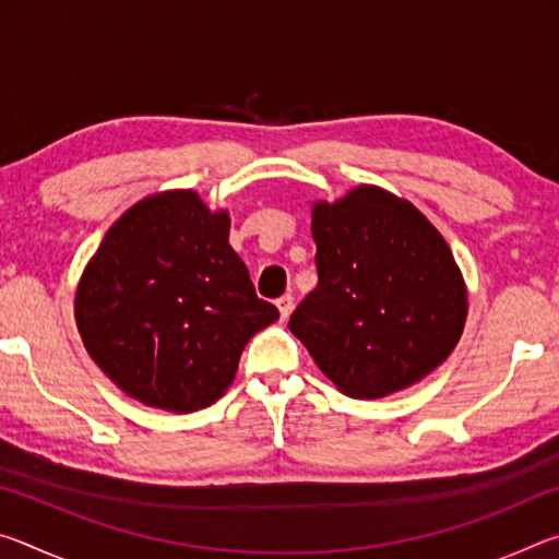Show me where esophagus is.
Instances as JSON below:
<instances>
[{
	"mask_svg": "<svg viewBox=\"0 0 559 559\" xmlns=\"http://www.w3.org/2000/svg\"><path fill=\"white\" fill-rule=\"evenodd\" d=\"M276 306H278L281 318L286 320V318L293 313V296H281V298L276 300Z\"/></svg>",
	"mask_w": 559,
	"mask_h": 559,
	"instance_id": "34e87169",
	"label": "esophagus"
}]
</instances>
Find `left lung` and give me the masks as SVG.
Wrapping results in <instances>:
<instances>
[{"label":"left lung","instance_id":"obj_1","mask_svg":"<svg viewBox=\"0 0 559 559\" xmlns=\"http://www.w3.org/2000/svg\"><path fill=\"white\" fill-rule=\"evenodd\" d=\"M318 286L290 333L347 396L380 400L424 380L461 340L466 283L443 236L412 202L359 185L313 204Z\"/></svg>","mask_w":559,"mask_h":559}]
</instances>
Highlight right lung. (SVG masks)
<instances>
[{
	"instance_id": "obj_1",
	"label": "right lung",
	"mask_w": 559,
	"mask_h": 559,
	"mask_svg": "<svg viewBox=\"0 0 559 559\" xmlns=\"http://www.w3.org/2000/svg\"><path fill=\"white\" fill-rule=\"evenodd\" d=\"M229 212L192 189L145 197L103 236L75 290V325L132 400L187 414L229 390L249 340L278 320L229 246Z\"/></svg>"
}]
</instances>
